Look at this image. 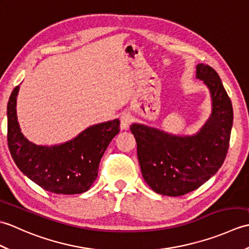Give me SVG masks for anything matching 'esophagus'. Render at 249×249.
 Instances as JSON below:
<instances>
[{"instance_id": "obj_1", "label": "esophagus", "mask_w": 249, "mask_h": 249, "mask_svg": "<svg viewBox=\"0 0 249 249\" xmlns=\"http://www.w3.org/2000/svg\"><path fill=\"white\" fill-rule=\"evenodd\" d=\"M120 120H121V128L127 129L129 127L131 121H133V118H131V115L129 113H123L121 115Z\"/></svg>"}]
</instances>
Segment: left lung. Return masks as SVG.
Here are the masks:
<instances>
[{"instance_id": "8db88e82", "label": "left lung", "mask_w": 249, "mask_h": 249, "mask_svg": "<svg viewBox=\"0 0 249 249\" xmlns=\"http://www.w3.org/2000/svg\"><path fill=\"white\" fill-rule=\"evenodd\" d=\"M197 77L209 87L213 112L196 136L176 137L145 125L133 124L142 177L163 196H183L199 188L219 170L229 149L233 109L218 73L204 64Z\"/></svg>"}]
</instances>
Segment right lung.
<instances>
[{
  "label": "right lung",
  "mask_w": 249,
  "mask_h": 249,
  "mask_svg": "<svg viewBox=\"0 0 249 249\" xmlns=\"http://www.w3.org/2000/svg\"><path fill=\"white\" fill-rule=\"evenodd\" d=\"M16 87L7 105V142L16 165L26 177L50 193L75 195L87 192L98 174L107 146L120 131V121L91 126L75 139L60 145L32 143L20 131L16 113Z\"/></svg>",
  "instance_id": "add662e5"
}]
</instances>
